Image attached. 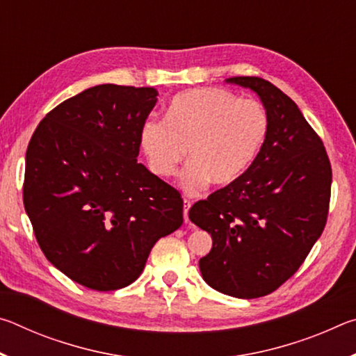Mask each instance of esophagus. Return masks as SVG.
Listing matches in <instances>:
<instances>
[{
  "label": "esophagus",
  "instance_id": "esophagus-1",
  "mask_svg": "<svg viewBox=\"0 0 356 356\" xmlns=\"http://www.w3.org/2000/svg\"><path fill=\"white\" fill-rule=\"evenodd\" d=\"M190 207H191V201L184 200V220H185V222L190 221L188 220V210H190Z\"/></svg>",
  "mask_w": 356,
  "mask_h": 356
}]
</instances>
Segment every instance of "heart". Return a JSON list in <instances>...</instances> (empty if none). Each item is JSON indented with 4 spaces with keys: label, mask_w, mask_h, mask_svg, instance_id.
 <instances>
[{
    "label": "heart",
    "mask_w": 356,
    "mask_h": 356,
    "mask_svg": "<svg viewBox=\"0 0 356 356\" xmlns=\"http://www.w3.org/2000/svg\"><path fill=\"white\" fill-rule=\"evenodd\" d=\"M268 116L261 102L238 99L213 88L177 94L165 120L143 125L140 143L147 165L160 177H171L182 163V188L197 195L212 182L226 186L254 163L267 140Z\"/></svg>",
    "instance_id": "heart-1"
}]
</instances>
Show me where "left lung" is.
I'll list each match as a JSON object with an SVG mask.
<instances>
[{"label":"left lung","mask_w":356,"mask_h":356,"mask_svg":"<svg viewBox=\"0 0 356 356\" xmlns=\"http://www.w3.org/2000/svg\"><path fill=\"white\" fill-rule=\"evenodd\" d=\"M226 83L251 89L267 111L268 134L243 176L190 209L212 236L200 259L204 281L236 298L264 297L297 272L327 222L331 166L295 102L257 76Z\"/></svg>","instance_id":"obj_1"}]
</instances>
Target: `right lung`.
Instances as JSON below:
<instances>
[{"label":"right lung","mask_w":356,"mask_h":356,"mask_svg":"<svg viewBox=\"0 0 356 356\" xmlns=\"http://www.w3.org/2000/svg\"><path fill=\"white\" fill-rule=\"evenodd\" d=\"M154 88L99 84L38 125L23 204L45 257L72 281L116 291L141 275L155 242L184 222V201L143 163Z\"/></svg>","instance_id":"obj_1"}]
</instances>
